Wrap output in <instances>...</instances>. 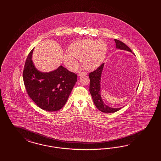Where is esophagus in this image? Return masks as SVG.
Wrapping results in <instances>:
<instances>
[{
    "label": "esophagus",
    "instance_id": "esophagus-1",
    "mask_svg": "<svg viewBox=\"0 0 161 161\" xmlns=\"http://www.w3.org/2000/svg\"><path fill=\"white\" fill-rule=\"evenodd\" d=\"M83 75H87V73L86 72H82V71L79 72V73H78V75L79 76H81Z\"/></svg>",
    "mask_w": 161,
    "mask_h": 161
}]
</instances>
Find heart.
Listing matches in <instances>:
<instances>
[{"label": "heart", "instance_id": "obj_1", "mask_svg": "<svg viewBox=\"0 0 161 161\" xmlns=\"http://www.w3.org/2000/svg\"><path fill=\"white\" fill-rule=\"evenodd\" d=\"M69 54L64 55L66 65L72 69L78 68L77 61L81 60L83 67L92 70L102 63L107 54L106 44L102 41H95L91 39L77 41L71 44L68 49Z\"/></svg>", "mask_w": 161, "mask_h": 161}]
</instances>
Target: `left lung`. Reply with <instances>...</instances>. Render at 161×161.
Instances as JSON below:
<instances>
[{
    "instance_id": "obj_1",
    "label": "left lung",
    "mask_w": 161,
    "mask_h": 161,
    "mask_svg": "<svg viewBox=\"0 0 161 161\" xmlns=\"http://www.w3.org/2000/svg\"><path fill=\"white\" fill-rule=\"evenodd\" d=\"M114 40L116 42V48L126 50L132 53V50L123 42L118 39H114ZM103 67H104V63L101 64L94 71L89 73L88 76H89L90 81L89 90L93 98V102L94 103L96 107H97L100 111L103 113H106L116 112L118 110H119L121 108H112V107H108L104 103L101 97V94H100V81H101L100 80H101V76H102Z\"/></svg>"
}]
</instances>
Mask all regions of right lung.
<instances>
[{
    "instance_id": "add662e5",
    "label": "right lung",
    "mask_w": 161,
    "mask_h": 161,
    "mask_svg": "<svg viewBox=\"0 0 161 161\" xmlns=\"http://www.w3.org/2000/svg\"><path fill=\"white\" fill-rule=\"evenodd\" d=\"M34 49L26 58L23 79L26 92L41 108L48 112L60 110L65 105L77 80V75L62 65L49 73H41L32 61Z\"/></svg>"
}]
</instances>
